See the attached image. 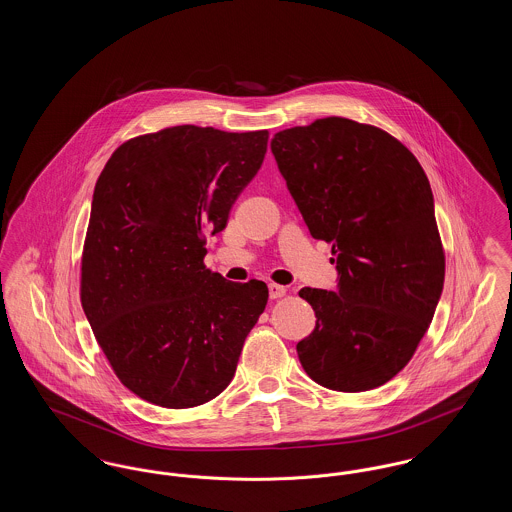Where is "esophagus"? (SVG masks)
Masks as SVG:
<instances>
[{
  "instance_id": "esophagus-1",
  "label": "esophagus",
  "mask_w": 512,
  "mask_h": 512,
  "mask_svg": "<svg viewBox=\"0 0 512 512\" xmlns=\"http://www.w3.org/2000/svg\"><path fill=\"white\" fill-rule=\"evenodd\" d=\"M268 292H270V299H280L286 295V288L280 284H268Z\"/></svg>"
}]
</instances>
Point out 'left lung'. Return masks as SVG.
<instances>
[{
    "label": "left lung",
    "mask_w": 512,
    "mask_h": 512,
    "mask_svg": "<svg viewBox=\"0 0 512 512\" xmlns=\"http://www.w3.org/2000/svg\"><path fill=\"white\" fill-rule=\"evenodd\" d=\"M270 149L311 236L332 245L336 292L303 288L317 326L297 343L328 390L384 386L413 359L445 278L430 182L386 130L343 117L274 134Z\"/></svg>",
    "instance_id": "1"
}]
</instances>
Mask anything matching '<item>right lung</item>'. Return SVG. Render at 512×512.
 I'll return each mask as SVG.
<instances>
[{
    "mask_svg": "<svg viewBox=\"0 0 512 512\" xmlns=\"http://www.w3.org/2000/svg\"><path fill=\"white\" fill-rule=\"evenodd\" d=\"M267 144L268 130L182 124L126 140L99 174L80 301L113 372L144 401L192 409L234 378L267 284L228 282L203 259Z\"/></svg>",
    "mask_w": 512,
    "mask_h": 512,
    "instance_id": "obj_1",
    "label": "right lung"
}]
</instances>
